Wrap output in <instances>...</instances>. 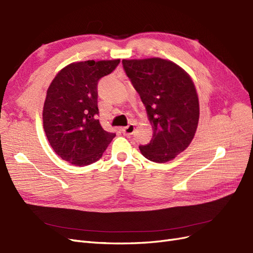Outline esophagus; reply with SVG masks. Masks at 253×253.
Instances as JSON below:
<instances>
[{
	"label": "esophagus",
	"mask_w": 253,
	"mask_h": 253,
	"mask_svg": "<svg viewBox=\"0 0 253 253\" xmlns=\"http://www.w3.org/2000/svg\"><path fill=\"white\" fill-rule=\"evenodd\" d=\"M134 129H135L134 125H133V124H130V125L126 126V127L122 128V132H123V133H124L125 135H127V136H130L131 134H133Z\"/></svg>",
	"instance_id": "1"
}]
</instances>
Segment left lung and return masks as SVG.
<instances>
[{"mask_svg":"<svg viewBox=\"0 0 253 253\" xmlns=\"http://www.w3.org/2000/svg\"><path fill=\"white\" fill-rule=\"evenodd\" d=\"M122 63L153 129L150 143L138 148L152 162L173 160L188 147L199 124V97L190 76L175 63L160 58Z\"/></svg>","mask_w":253,"mask_h":253,"instance_id":"obj_1","label":"left lung"}]
</instances>
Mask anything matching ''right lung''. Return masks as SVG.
<instances>
[{"label":"right lung","mask_w":253,"mask_h":253,"mask_svg":"<svg viewBox=\"0 0 253 253\" xmlns=\"http://www.w3.org/2000/svg\"><path fill=\"white\" fill-rule=\"evenodd\" d=\"M120 60L76 62L64 67L47 89L43 126L54 152L76 166L100 160L116 136L105 131L97 108V83Z\"/></svg>","instance_id":"add662e5"}]
</instances>
